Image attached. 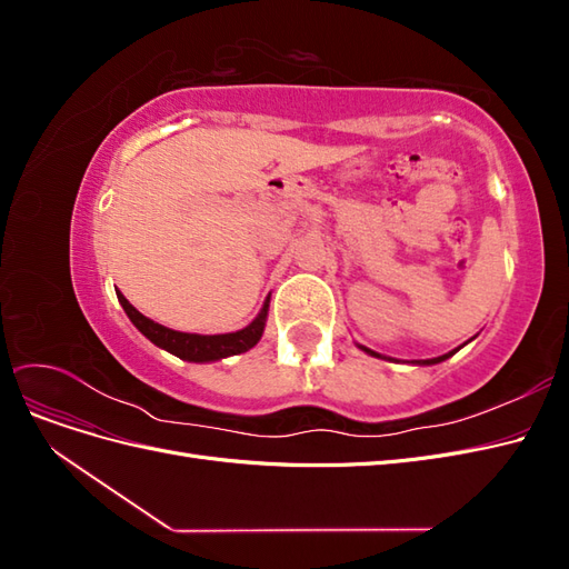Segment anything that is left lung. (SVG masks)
Listing matches in <instances>:
<instances>
[{"mask_svg":"<svg viewBox=\"0 0 569 569\" xmlns=\"http://www.w3.org/2000/svg\"><path fill=\"white\" fill-rule=\"evenodd\" d=\"M465 343H468V341H465ZM465 343H462V347H465ZM462 347H458V349H453V351H449V353H443V356H437V358H427V360H412V366H437V363H441V360H446V358H451L453 353H458ZM358 349H360V351H366L368 356H375V358H385V360H393V363H399V360H396V358H389V356L377 353V351H372V349L363 347V343H358Z\"/></svg>","mask_w":569,"mask_h":569,"instance_id":"obj_1","label":"left lung"}]
</instances>
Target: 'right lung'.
I'll use <instances>...</instances> for the list:
<instances>
[{
    "mask_svg": "<svg viewBox=\"0 0 569 569\" xmlns=\"http://www.w3.org/2000/svg\"><path fill=\"white\" fill-rule=\"evenodd\" d=\"M116 295L137 330H140L151 343H157L159 349L173 353L182 360H189V363H213V360L237 356V353H244V351L253 349L258 339L263 337L266 320H268V306H270V297H268L263 301L261 311H258V316L237 332L189 335V332H178V330H170V327H166V325L153 322L151 318L137 311V308L123 295H120V291H116Z\"/></svg>",
    "mask_w": 569,
    "mask_h": 569,
    "instance_id": "obj_1",
    "label": "right lung"
}]
</instances>
